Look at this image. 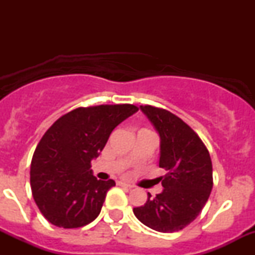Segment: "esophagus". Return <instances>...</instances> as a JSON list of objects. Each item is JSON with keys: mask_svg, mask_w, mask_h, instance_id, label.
Here are the masks:
<instances>
[{"mask_svg": "<svg viewBox=\"0 0 255 255\" xmlns=\"http://www.w3.org/2000/svg\"><path fill=\"white\" fill-rule=\"evenodd\" d=\"M119 183L121 184V186L128 187V188H133V186H131V184H129V183H126V182H119Z\"/></svg>", "mask_w": 255, "mask_h": 255, "instance_id": "34e87169", "label": "esophagus"}]
</instances>
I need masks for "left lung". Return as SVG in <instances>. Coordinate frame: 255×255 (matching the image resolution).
Listing matches in <instances>:
<instances>
[{"instance_id":"8db88e82","label":"left lung","mask_w":255,"mask_h":255,"mask_svg":"<svg viewBox=\"0 0 255 255\" xmlns=\"http://www.w3.org/2000/svg\"><path fill=\"white\" fill-rule=\"evenodd\" d=\"M140 110L147 116L160 137L159 168L163 191L140 207L135 217L159 233H174L192 223L201 212L211 193L212 162L198 134L176 115L145 105Z\"/></svg>"}]
</instances>
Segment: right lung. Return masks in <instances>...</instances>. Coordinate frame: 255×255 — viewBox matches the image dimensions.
Listing matches in <instances>:
<instances>
[{
    "label": "right lung",
    "instance_id": "obj_1",
    "mask_svg": "<svg viewBox=\"0 0 255 255\" xmlns=\"http://www.w3.org/2000/svg\"><path fill=\"white\" fill-rule=\"evenodd\" d=\"M137 110L131 104L78 108L45 131L32 158L30 181L38 209L51 224L71 229L98 217L115 181L97 180L91 160Z\"/></svg>",
    "mask_w": 255,
    "mask_h": 255
}]
</instances>
